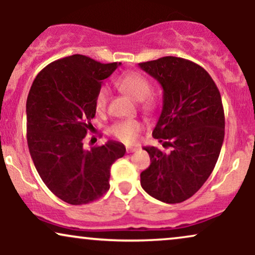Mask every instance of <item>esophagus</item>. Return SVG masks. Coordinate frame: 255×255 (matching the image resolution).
Segmentation results:
<instances>
[{"label":"esophagus","instance_id":"34e87169","mask_svg":"<svg viewBox=\"0 0 255 255\" xmlns=\"http://www.w3.org/2000/svg\"><path fill=\"white\" fill-rule=\"evenodd\" d=\"M126 151H127V153H131V152L137 151V147H127L126 148Z\"/></svg>","mask_w":255,"mask_h":255}]
</instances>
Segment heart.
Wrapping results in <instances>:
<instances>
[{"instance_id":"obj_1","label":"heart","mask_w":255,"mask_h":255,"mask_svg":"<svg viewBox=\"0 0 255 255\" xmlns=\"http://www.w3.org/2000/svg\"><path fill=\"white\" fill-rule=\"evenodd\" d=\"M116 85L122 92L135 99V101H144L145 109H151L153 107V102L150 98H147L151 93V85L146 80V78L139 73H126L118 79ZM107 101L108 89L105 86H102L98 91L97 97H96V109L98 111H103L105 109V105H107ZM141 129V122L137 121V120H127V121L115 122L109 128V131L121 141L126 142V144H131V142L135 141Z\"/></svg>"}]
</instances>
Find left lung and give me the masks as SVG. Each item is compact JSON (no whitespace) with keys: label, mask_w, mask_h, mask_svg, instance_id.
Here are the masks:
<instances>
[{"label":"left lung","mask_w":255,"mask_h":255,"mask_svg":"<svg viewBox=\"0 0 255 255\" xmlns=\"http://www.w3.org/2000/svg\"><path fill=\"white\" fill-rule=\"evenodd\" d=\"M163 87V109L152 135L170 153L146 146L151 164L140 174L146 193L166 204L194 195L215 168L224 140L219 90L203 67L165 56L139 63Z\"/></svg>","instance_id":"8db88e82"}]
</instances>
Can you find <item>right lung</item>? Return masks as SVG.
<instances>
[{
	"label": "right lung",
	"instance_id": "1",
	"mask_svg": "<svg viewBox=\"0 0 255 255\" xmlns=\"http://www.w3.org/2000/svg\"><path fill=\"white\" fill-rule=\"evenodd\" d=\"M121 63H101L84 55L54 61L38 73L26 102L27 145L45 186L71 205L97 200L110 188V168L124 157V144L84 148L93 127L96 97L104 79Z\"/></svg>",
	"mask_w": 255,
	"mask_h": 255
}]
</instances>
